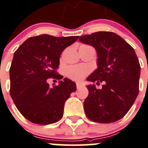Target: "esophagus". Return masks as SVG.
Returning <instances> with one entry per match:
<instances>
[{
  "instance_id": "34e87169",
  "label": "esophagus",
  "mask_w": 148,
  "mask_h": 148,
  "mask_svg": "<svg viewBox=\"0 0 148 148\" xmlns=\"http://www.w3.org/2000/svg\"><path fill=\"white\" fill-rule=\"evenodd\" d=\"M77 85V90H78V89H80L81 88H82V87L84 86V85H82V83H77V85Z\"/></svg>"
}]
</instances>
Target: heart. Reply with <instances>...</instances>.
Masks as SVG:
<instances>
[{
  "label": "heart",
  "mask_w": 148,
  "mask_h": 148,
  "mask_svg": "<svg viewBox=\"0 0 148 148\" xmlns=\"http://www.w3.org/2000/svg\"><path fill=\"white\" fill-rule=\"evenodd\" d=\"M90 72V69L88 66L77 65V66H71L66 69V75L69 78L76 82H79L82 80Z\"/></svg>",
  "instance_id": "heart-1"
}]
</instances>
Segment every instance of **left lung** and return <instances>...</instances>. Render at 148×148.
Segmentation results:
<instances>
[{
    "label": "left lung",
    "mask_w": 148,
    "mask_h": 148,
    "mask_svg": "<svg viewBox=\"0 0 148 148\" xmlns=\"http://www.w3.org/2000/svg\"><path fill=\"white\" fill-rule=\"evenodd\" d=\"M79 40L97 52L98 69L87 80L96 84L104 81L101 89L87 86L85 114L93 122H115L125 115L139 93L140 65L136 52L123 38L109 31L82 36Z\"/></svg>",
    "instance_id": "1"
}]
</instances>
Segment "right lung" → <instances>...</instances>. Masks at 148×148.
Instances as JSON below:
<instances>
[{"instance_id":"right-lung-1","label":"right lung","mask_w":148,"mask_h":148,"mask_svg":"<svg viewBox=\"0 0 148 148\" xmlns=\"http://www.w3.org/2000/svg\"><path fill=\"white\" fill-rule=\"evenodd\" d=\"M78 38L43 34L27 38L15 51L9 69L10 95L17 110L30 122L48 125L63 117L65 102L77 87L56 70L62 52ZM50 78L59 80V85L49 86Z\"/></svg>"}]
</instances>
